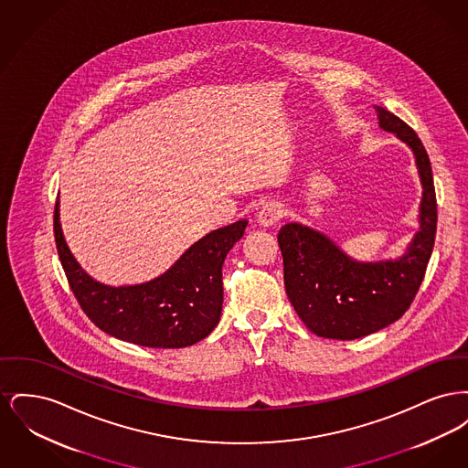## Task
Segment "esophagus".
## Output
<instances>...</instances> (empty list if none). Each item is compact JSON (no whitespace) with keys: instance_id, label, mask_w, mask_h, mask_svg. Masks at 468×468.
Instances as JSON below:
<instances>
[{"instance_id":"1","label":"esophagus","mask_w":468,"mask_h":468,"mask_svg":"<svg viewBox=\"0 0 468 468\" xmlns=\"http://www.w3.org/2000/svg\"><path fill=\"white\" fill-rule=\"evenodd\" d=\"M282 216H284V207L279 201H268L258 212V223L263 228H270L279 223Z\"/></svg>"}]
</instances>
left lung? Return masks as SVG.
<instances>
[{"mask_svg": "<svg viewBox=\"0 0 468 468\" xmlns=\"http://www.w3.org/2000/svg\"><path fill=\"white\" fill-rule=\"evenodd\" d=\"M376 111L380 130L397 134L416 157L423 186L420 229L399 260L357 261L314 228H281L277 240L291 305L312 334L324 338L355 340L399 321L423 282L435 244L437 200L430 157L412 128L382 107Z\"/></svg>", "mask_w": 468, "mask_h": 468, "instance_id": "1", "label": "left lung"}]
</instances>
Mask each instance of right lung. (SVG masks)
<instances>
[{
  "mask_svg": "<svg viewBox=\"0 0 468 468\" xmlns=\"http://www.w3.org/2000/svg\"><path fill=\"white\" fill-rule=\"evenodd\" d=\"M247 221L207 233L156 279L133 286L98 282L79 265L54 208L56 247L69 288L90 321L119 340L144 347L178 349L203 340L223 311V263L244 237Z\"/></svg>",
  "mask_w": 468,
  "mask_h": 468,
  "instance_id": "obj_1",
  "label": "right lung"
}]
</instances>
